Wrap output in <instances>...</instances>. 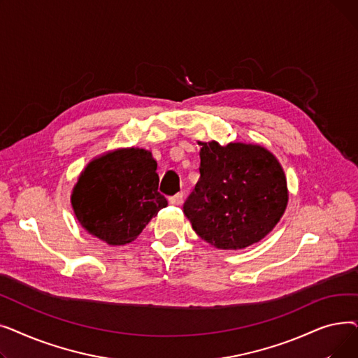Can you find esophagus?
I'll use <instances>...</instances> for the list:
<instances>
[{
    "label": "esophagus",
    "instance_id": "esophagus-1",
    "mask_svg": "<svg viewBox=\"0 0 358 358\" xmlns=\"http://www.w3.org/2000/svg\"><path fill=\"white\" fill-rule=\"evenodd\" d=\"M182 199H184V194H182V193H177V194L169 197V203L177 206V204H181V203H182Z\"/></svg>",
    "mask_w": 358,
    "mask_h": 358
}]
</instances>
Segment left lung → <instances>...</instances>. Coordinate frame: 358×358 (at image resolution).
Segmentation results:
<instances>
[{
    "instance_id": "8db88e82",
    "label": "left lung",
    "mask_w": 358,
    "mask_h": 358,
    "mask_svg": "<svg viewBox=\"0 0 358 358\" xmlns=\"http://www.w3.org/2000/svg\"><path fill=\"white\" fill-rule=\"evenodd\" d=\"M200 145V178L184 203V215L213 247L247 248L270 234L286 210L283 168L259 145Z\"/></svg>"
}]
</instances>
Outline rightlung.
I'll list each match as a JSON object with an SVG mask.
<instances>
[{"mask_svg":"<svg viewBox=\"0 0 358 358\" xmlns=\"http://www.w3.org/2000/svg\"><path fill=\"white\" fill-rule=\"evenodd\" d=\"M152 154L116 149L92 159L73 185L71 203L81 227L108 245H126L168 204L158 192Z\"/></svg>","mask_w":358,"mask_h":358,"instance_id":"1","label":"right lung"}]
</instances>
